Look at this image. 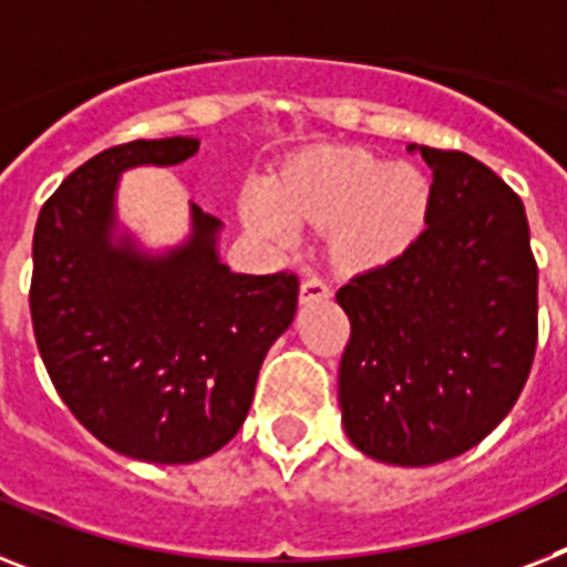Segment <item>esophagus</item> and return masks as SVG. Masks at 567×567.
Here are the masks:
<instances>
[{
	"label": "esophagus",
	"mask_w": 567,
	"mask_h": 567,
	"mask_svg": "<svg viewBox=\"0 0 567 567\" xmlns=\"http://www.w3.org/2000/svg\"><path fill=\"white\" fill-rule=\"evenodd\" d=\"M333 295L330 284L324 278H318V275H310V278L301 280V301H327Z\"/></svg>",
	"instance_id": "obj_1"
}]
</instances>
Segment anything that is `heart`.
<instances>
[{"instance_id":"1","label":"heart","mask_w":567,"mask_h":567,"mask_svg":"<svg viewBox=\"0 0 567 567\" xmlns=\"http://www.w3.org/2000/svg\"><path fill=\"white\" fill-rule=\"evenodd\" d=\"M429 182L417 167L388 165L368 150L336 147L301 158L269 182V194L243 199V217L260 237L295 240V223L333 226V249L359 266L400 255L420 234Z\"/></svg>"}]
</instances>
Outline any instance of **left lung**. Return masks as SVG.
Segmentation results:
<instances>
[{
  "label": "left lung",
  "mask_w": 567,
  "mask_h": 567,
  "mask_svg": "<svg viewBox=\"0 0 567 567\" xmlns=\"http://www.w3.org/2000/svg\"><path fill=\"white\" fill-rule=\"evenodd\" d=\"M411 147L432 167L425 228L336 292L350 321L339 405L359 452L432 466L516 405L539 341V266L502 176L461 150Z\"/></svg>",
  "instance_id": "left-lung-1"
}]
</instances>
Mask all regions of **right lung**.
<instances>
[{
	"label": "right lung",
	"mask_w": 567,
	"mask_h": 567,
	"mask_svg": "<svg viewBox=\"0 0 567 567\" xmlns=\"http://www.w3.org/2000/svg\"><path fill=\"white\" fill-rule=\"evenodd\" d=\"M173 135L97 153L63 179L34 228L37 350L83 429L118 455L190 463L240 432L266 350L298 307V275H240L217 257L219 219L194 205V237L167 257L112 246L118 173L179 165Z\"/></svg>",
	"instance_id": "right-lung-1"
}]
</instances>
